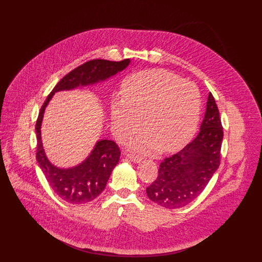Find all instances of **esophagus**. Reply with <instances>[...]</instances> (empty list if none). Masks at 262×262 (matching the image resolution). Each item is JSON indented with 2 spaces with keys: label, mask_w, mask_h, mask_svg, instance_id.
I'll list each match as a JSON object with an SVG mask.
<instances>
[{
  "label": "esophagus",
  "mask_w": 262,
  "mask_h": 262,
  "mask_svg": "<svg viewBox=\"0 0 262 262\" xmlns=\"http://www.w3.org/2000/svg\"><path fill=\"white\" fill-rule=\"evenodd\" d=\"M127 158H128L132 162H134V163H136V164H138V163H140V162L142 161V158H141L140 156H137V155H134V154H128V155H127Z\"/></svg>",
  "instance_id": "esophagus-1"
}]
</instances>
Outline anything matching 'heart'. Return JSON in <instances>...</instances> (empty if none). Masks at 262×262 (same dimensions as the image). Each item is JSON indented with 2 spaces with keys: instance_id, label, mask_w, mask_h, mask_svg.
<instances>
[{
  "instance_id": "heart-1",
  "label": "heart",
  "mask_w": 262,
  "mask_h": 262,
  "mask_svg": "<svg viewBox=\"0 0 262 262\" xmlns=\"http://www.w3.org/2000/svg\"><path fill=\"white\" fill-rule=\"evenodd\" d=\"M122 97L111 104V127L123 142L144 125L145 133L130 146L142 152L177 151L194 137L200 120L198 88L163 69L144 70L127 77Z\"/></svg>"
}]
</instances>
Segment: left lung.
Segmentation results:
<instances>
[{"mask_svg":"<svg viewBox=\"0 0 262 262\" xmlns=\"http://www.w3.org/2000/svg\"><path fill=\"white\" fill-rule=\"evenodd\" d=\"M223 136L219 108L209 92L199 134L179 152L161 163L157 179L146 189L148 198L169 209L194 201L220 166Z\"/></svg>","mask_w":262,"mask_h":262,"instance_id":"left-lung-1","label":"left lung"}]
</instances>
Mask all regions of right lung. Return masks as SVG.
<instances>
[{
	"label": "right lung",
	"instance_id": "add662e5",
	"mask_svg": "<svg viewBox=\"0 0 262 262\" xmlns=\"http://www.w3.org/2000/svg\"><path fill=\"white\" fill-rule=\"evenodd\" d=\"M129 63V59L118 62L95 59L80 65L67 73L55 86L40 108L35 126L37 136L36 160L51 188L62 200L68 203L84 204L90 202L104 190L112 171L119 162L120 149L114 141L100 140L95 144L90 156L80 165L68 169L54 166L46 156L41 141V123L46 107L56 92L105 81L122 71Z\"/></svg>",
	"mask_w": 262,
	"mask_h": 262
}]
</instances>
